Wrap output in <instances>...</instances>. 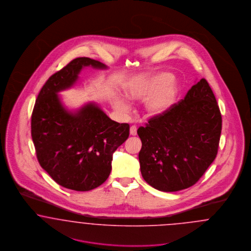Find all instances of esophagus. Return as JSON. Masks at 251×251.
<instances>
[{"mask_svg":"<svg viewBox=\"0 0 251 251\" xmlns=\"http://www.w3.org/2000/svg\"><path fill=\"white\" fill-rule=\"evenodd\" d=\"M136 133H137V128H136V126L132 125L130 128V134L131 135H136Z\"/></svg>","mask_w":251,"mask_h":251,"instance_id":"34e87169","label":"esophagus"}]
</instances>
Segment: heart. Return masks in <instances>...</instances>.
<instances>
[{"label": "heart", "instance_id": "obj_1", "mask_svg": "<svg viewBox=\"0 0 251 251\" xmlns=\"http://www.w3.org/2000/svg\"><path fill=\"white\" fill-rule=\"evenodd\" d=\"M180 93V84L173 75L162 72L141 84H133L125 90V95L131 100H145L144 110L150 117L161 116L176 102ZM113 104L121 113L129 110V103L121 97H116Z\"/></svg>", "mask_w": 251, "mask_h": 251}]
</instances>
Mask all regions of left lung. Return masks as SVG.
Listing matches in <instances>:
<instances>
[{"mask_svg":"<svg viewBox=\"0 0 251 251\" xmlns=\"http://www.w3.org/2000/svg\"><path fill=\"white\" fill-rule=\"evenodd\" d=\"M221 129L215 95L208 82L201 79L183 100L138 128L144 179L164 192L194 185L216 157Z\"/></svg>","mask_w":251,"mask_h":251,"instance_id":"obj_1","label":"left lung"}]
</instances>
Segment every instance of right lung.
Returning <instances> with one entry per match:
<instances>
[{
  "instance_id": "right-lung-1",
  "label": "right lung",
  "mask_w": 251,
  "mask_h": 251,
  "mask_svg": "<svg viewBox=\"0 0 251 251\" xmlns=\"http://www.w3.org/2000/svg\"><path fill=\"white\" fill-rule=\"evenodd\" d=\"M107 67L88 57L72 60L52 74L37 96L31 134L39 165L59 185L89 191L107 179L113 153L129 137L130 125L119 123L93 102L72 112L57 93L73 86L84 67Z\"/></svg>"
}]
</instances>
